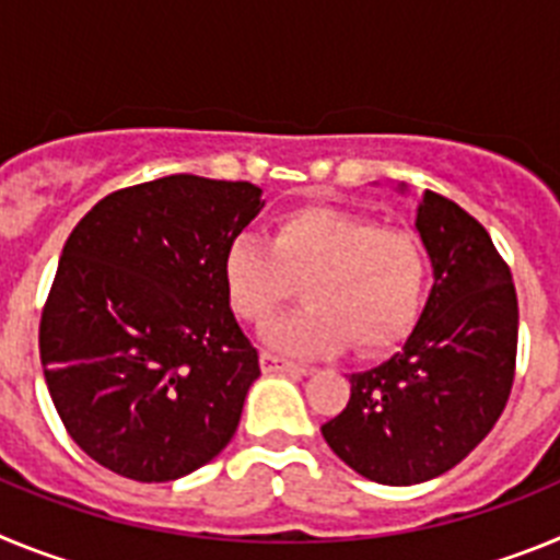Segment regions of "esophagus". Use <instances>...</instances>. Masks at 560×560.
Segmentation results:
<instances>
[{"label": "esophagus", "mask_w": 560, "mask_h": 560, "mask_svg": "<svg viewBox=\"0 0 560 560\" xmlns=\"http://www.w3.org/2000/svg\"><path fill=\"white\" fill-rule=\"evenodd\" d=\"M260 368H264V373H269V375H277V373L303 375V373H308V370H305L303 364H296V361L283 359V355H277V353H264V355H260Z\"/></svg>", "instance_id": "obj_1"}]
</instances>
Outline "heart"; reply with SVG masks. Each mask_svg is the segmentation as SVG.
Here are the masks:
<instances>
[{
    "label": "heart",
    "instance_id": "1",
    "mask_svg": "<svg viewBox=\"0 0 560 560\" xmlns=\"http://www.w3.org/2000/svg\"><path fill=\"white\" fill-rule=\"evenodd\" d=\"M224 291L237 319L264 328L303 285V308L271 330L289 353L353 345L375 355L412 328L427 289V255L407 230L359 212L300 207L275 221L271 241L237 235L224 252Z\"/></svg>",
    "mask_w": 560,
    "mask_h": 560
}]
</instances>
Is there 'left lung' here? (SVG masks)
<instances>
[{"label": "left lung", "instance_id": "8db88e82", "mask_svg": "<svg viewBox=\"0 0 560 560\" xmlns=\"http://www.w3.org/2000/svg\"><path fill=\"white\" fill-rule=\"evenodd\" d=\"M434 289L393 359L350 375V400L323 427L336 457L381 485L446 474L491 432L516 375L511 266L474 215L427 190L418 207Z\"/></svg>", "mask_w": 560, "mask_h": 560}]
</instances>
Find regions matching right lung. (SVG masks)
Wrapping results in <instances>:
<instances>
[{
    "instance_id": "obj_1",
    "label": "right lung",
    "mask_w": 560,
    "mask_h": 560,
    "mask_svg": "<svg viewBox=\"0 0 560 560\" xmlns=\"http://www.w3.org/2000/svg\"><path fill=\"white\" fill-rule=\"evenodd\" d=\"M260 196L171 173L108 192L67 237L38 350L63 429L108 471L171 482L235 434L260 361L221 264Z\"/></svg>"
}]
</instances>
